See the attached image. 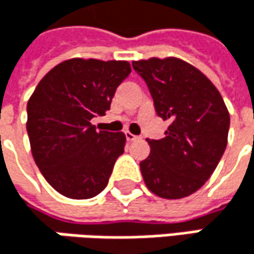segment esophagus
Returning a JSON list of instances; mask_svg holds the SVG:
<instances>
[{
    "instance_id": "1",
    "label": "esophagus",
    "mask_w": 254,
    "mask_h": 254,
    "mask_svg": "<svg viewBox=\"0 0 254 254\" xmlns=\"http://www.w3.org/2000/svg\"><path fill=\"white\" fill-rule=\"evenodd\" d=\"M125 136H127V139L129 142H132V141H136L138 139V136L136 135H133V133H130V132H125Z\"/></svg>"
}]
</instances>
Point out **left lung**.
Returning <instances> with one entry per match:
<instances>
[{
  "label": "left lung",
  "mask_w": 254,
  "mask_h": 254,
  "mask_svg": "<svg viewBox=\"0 0 254 254\" xmlns=\"http://www.w3.org/2000/svg\"><path fill=\"white\" fill-rule=\"evenodd\" d=\"M171 125L162 139H147L150 156L139 163L147 188L162 198H182L216 169L228 142L229 113L216 86L198 69L175 59L132 62Z\"/></svg>",
  "instance_id": "obj_1"
}]
</instances>
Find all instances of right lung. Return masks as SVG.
<instances>
[{
	"label": "right lung",
	"instance_id": "add662e5",
	"mask_svg": "<svg viewBox=\"0 0 254 254\" xmlns=\"http://www.w3.org/2000/svg\"><path fill=\"white\" fill-rule=\"evenodd\" d=\"M127 62L70 59L41 79L27 101L32 156L47 182L69 198L100 194L124 153L125 133L97 130L95 116L110 110Z\"/></svg>",
	"mask_w": 254,
	"mask_h": 254
}]
</instances>
